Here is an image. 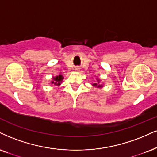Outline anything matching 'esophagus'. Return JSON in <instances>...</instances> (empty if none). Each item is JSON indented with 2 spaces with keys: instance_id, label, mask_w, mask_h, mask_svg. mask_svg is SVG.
Masks as SVG:
<instances>
[{
  "instance_id": "esophagus-1",
  "label": "esophagus",
  "mask_w": 157,
  "mask_h": 157,
  "mask_svg": "<svg viewBox=\"0 0 157 157\" xmlns=\"http://www.w3.org/2000/svg\"><path fill=\"white\" fill-rule=\"evenodd\" d=\"M74 70H75V71H76V72H78V71H80V68H79L78 67H75Z\"/></svg>"
}]
</instances>
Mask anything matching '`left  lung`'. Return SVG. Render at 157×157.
I'll return each instance as SVG.
<instances>
[{
    "label": "left lung",
    "instance_id": "left-lung-1",
    "mask_svg": "<svg viewBox=\"0 0 157 157\" xmlns=\"http://www.w3.org/2000/svg\"><path fill=\"white\" fill-rule=\"evenodd\" d=\"M96 81L97 82L95 83H94V84H92V86H94V87H97V88H102L103 87V84H101V80H100V78H96Z\"/></svg>",
    "mask_w": 157,
    "mask_h": 157
}]
</instances>
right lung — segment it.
<instances>
[{"instance_id":"obj_1","label":"right lung","mask_w":157,"mask_h":157,"mask_svg":"<svg viewBox=\"0 0 157 157\" xmlns=\"http://www.w3.org/2000/svg\"><path fill=\"white\" fill-rule=\"evenodd\" d=\"M63 78L64 77L62 74H59L56 75V76H53L52 77V81L51 82V84H54L55 86H59L62 84V82H63Z\"/></svg>"}]
</instances>
